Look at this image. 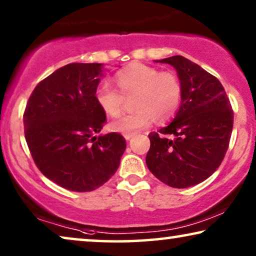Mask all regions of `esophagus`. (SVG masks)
I'll return each mask as SVG.
<instances>
[{
	"label": "esophagus",
	"instance_id": "esophagus-1",
	"mask_svg": "<svg viewBox=\"0 0 256 256\" xmlns=\"http://www.w3.org/2000/svg\"><path fill=\"white\" fill-rule=\"evenodd\" d=\"M134 136H136V133H125V134H124L125 139H126V140H130L131 138H133Z\"/></svg>",
	"mask_w": 256,
	"mask_h": 256
}]
</instances>
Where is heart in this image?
Returning <instances> with one entry per match:
<instances>
[{
  "label": "heart",
  "mask_w": 256,
  "mask_h": 256,
  "mask_svg": "<svg viewBox=\"0 0 256 256\" xmlns=\"http://www.w3.org/2000/svg\"><path fill=\"white\" fill-rule=\"evenodd\" d=\"M118 87L102 84L95 92V100L108 116H120L124 109L125 98L136 95L134 112L118 118L110 124L112 131L136 133L146 128L156 120L160 123L176 115L180 106L182 82L172 72H161L158 68L142 63H132L115 76Z\"/></svg>",
  "instance_id": "obj_1"
}]
</instances>
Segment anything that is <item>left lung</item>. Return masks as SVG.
Returning <instances> with one entry per match:
<instances>
[{
  "label": "left lung",
  "instance_id": "1",
  "mask_svg": "<svg viewBox=\"0 0 256 256\" xmlns=\"http://www.w3.org/2000/svg\"><path fill=\"white\" fill-rule=\"evenodd\" d=\"M158 62L176 68L182 95L174 120L148 134L146 164L168 186L186 188L220 166L230 144L234 110L220 80L198 64L179 55Z\"/></svg>",
  "mask_w": 256,
  "mask_h": 256
}]
</instances>
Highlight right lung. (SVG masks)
Instances as JSON below:
<instances>
[{
	"label": "right lung",
	"mask_w": 256,
	"mask_h": 256,
	"mask_svg": "<svg viewBox=\"0 0 256 256\" xmlns=\"http://www.w3.org/2000/svg\"><path fill=\"white\" fill-rule=\"evenodd\" d=\"M100 63H70L38 84L26 104L24 133L46 177L74 192H90L120 166L126 141L120 133L95 136L106 122L95 100Z\"/></svg>",
	"instance_id": "right-lung-1"
}]
</instances>
